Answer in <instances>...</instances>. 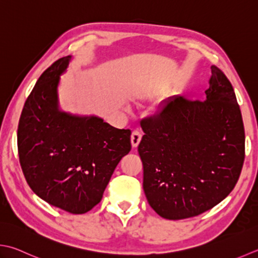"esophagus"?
<instances>
[{"label":"esophagus","mask_w":258,"mask_h":258,"mask_svg":"<svg viewBox=\"0 0 258 258\" xmlns=\"http://www.w3.org/2000/svg\"><path fill=\"white\" fill-rule=\"evenodd\" d=\"M141 139H142V134H141L140 131H138V130L133 131L132 135H131V143H132L133 148H138L140 142H141Z\"/></svg>","instance_id":"obj_1"}]
</instances>
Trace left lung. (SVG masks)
Instances as JSON below:
<instances>
[{
    "instance_id": "8db88e82",
    "label": "left lung",
    "mask_w": 258,
    "mask_h": 258,
    "mask_svg": "<svg viewBox=\"0 0 258 258\" xmlns=\"http://www.w3.org/2000/svg\"><path fill=\"white\" fill-rule=\"evenodd\" d=\"M204 102L169 97L144 118L139 145L143 189L165 219L198 216L221 203L238 181L245 158V131L233 86L211 66Z\"/></svg>"
}]
</instances>
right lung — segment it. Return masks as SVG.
I'll return each mask as SVG.
<instances>
[{
	"mask_svg": "<svg viewBox=\"0 0 258 258\" xmlns=\"http://www.w3.org/2000/svg\"><path fill=\"white\" fill-rule=\"evenodd\" d=\"M73 55L40 76L24 104L18 128L21 168L33 192L70 214H85L103 198L120 159L131 151V131L96 115L60 107V77Z\"/></svg>",
	"mask_w": 258,
	"mask_h": 258,
	"instance_id": "add662e5",
	"label": "right lung"
}]
</instances>
